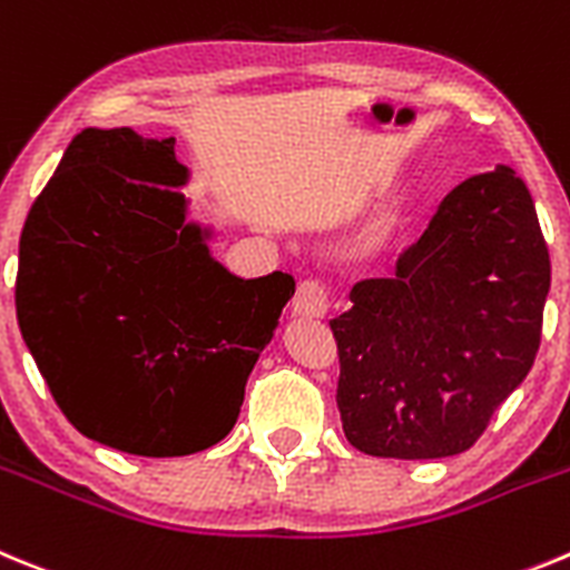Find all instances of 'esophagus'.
Segmentation results:
<instances>
[{
  "mask_svg": "<svg viewBox=\"0 0 570 570\" xmlns=\"http://www.w3.org/2000/svg\"><path fill=\"white\" fill-rule=\"evenodd\" d=\"M330 309V292L321 281H304L292 297V312L297 317H323Z\"/></svg>",
  "mask_w": 570,
  "mask_h": 570,
  "instance_id": "esophagus-1",
  "label": "esophagus"
}]
</instances>
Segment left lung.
Listing matches in <instances>:
<instances>
[{
  "label": "left lung",
  "mask_w": 570,
  "mask_h": 570,
  "mask_svg": "<svg viewBox=\"0 0 570 570\" xmlns=\"http://www.w3.org/2000/svg\"><path fill=\"white\" fill-rule=\"evenodd\" d=\"M548 286L525 181L497 167L458 184L394 278L361 281L330 321L348 443L392 460L471 449L534 366Z\"/></svg>",
  "instance_id": "left-lung-1"
}]
</instances>
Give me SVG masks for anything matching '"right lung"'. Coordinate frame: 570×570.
I'll return each mask as SVG.
<instances>
[{
  "label": "right lung",
  "instance_id": "obj_1",
  "mask_svg": "<svg viewBox=\"0 0 570 570\" xmlns=\"http://www.w3.org/2000/svg\"><path fill=\"white\" fill-rule=\"evenodd\" d=\"M176 138L81 130L19 238L17 317L61 414L138 458L224 440L295 292L240 281L184 224Z\"/></svg>",
  "mask_w": 570,
  "mask_h": 570
}]
</instances>
